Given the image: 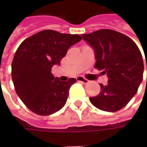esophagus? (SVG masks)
<instances>
[{
  "label": "esophagus",
  "instance_id": "obj_1",
  "mask_svg": "<svg viewBox=\"0 0 147 147\" xmlns=\"http://www.w3.org/2000/svg\"><path fill=\"white\" fill-rule=\"evenodd\" d=\"M76 79L78 82H82V83H83V84H87V83L89 82V80L86 79V78H82V77H78Z\"/></svg>",
  "mask_w": 147,
  "mask_h": 147
}]
</instances>
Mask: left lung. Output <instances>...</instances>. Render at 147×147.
Here are the masks:
<instances>
[{
    "mask_svg": "<svg viewBox=\"0 0 147 147\" xmlns=\"http://www.w3.org/2000/svg\"><path fill=\"white\" fill-rule=\"evenodd\" d=\"M82 37L94 50V67L109 78L106 85L100 84L101 92L89 98L91 103L104 111L121 110L137 93L142 81L144 64L140 50L131 38L111 29H100Z\"/></svg>",
    "mask_w": 147,
    "mask_h": 147,
    "instance_id": "obj_1",
    "label": "left lung"
}]
</instances>
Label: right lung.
I'll use <instances>...</instances> for the list:
<instances>
[{
  "mask_svg": "<svg viewBox=\"0 0 147 147\" xmlns=\"http://www.w3.org/2000/svg\"><path fill=\"white\" fill-rule=\"evenodd\" d=\"M81 40L78 34L44 30L20 45L11 65L12 80L17 95L33 113L50 115L65 106L76 79L59 81L52 75L51 68L60 65L67 51Z\"/></svg>",
  "mask_w": 147,
  "mask_h": 147,
  "instance_id": "add662e5",
  "label": "right lung"
}]
</instances>
